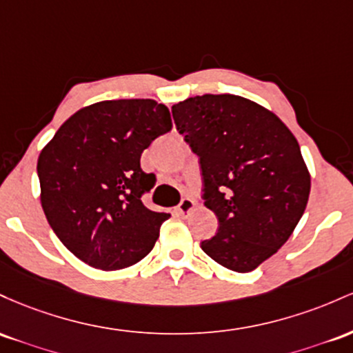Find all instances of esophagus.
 Listing matches in <instances>:
<instances>
[{"instance_id": "34e87169", "label": "esophagus", "mask_w": 353, "mask_h": 353, "mask_svg": "<svg viewBox=\"0 0 353 353\" xmlns=\"http://www.w3.org/2000/svg\"><path fill=\"white\" fill-rule=\"evenodd\" d=\"M193 207H195V201H193L190 196H183L176 210L181 213V215H188V213L193 210Z\"/></svg>"}]
</instances>
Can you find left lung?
Instances as JSON below:
<instances>
[{
    "label": "left lung",
    "mask_w": 353,
    "mask_h": 353,
    "mask_svg": "<svg viewBox=\"0 0 353 353\" xmlns=\"http://www.w3.org/2000/svg\"><path fill=\"white\" fill-rule=\"evenodd\" d=\"M172 113L219 219L201 250L228 270H255L290 239L307 207L310 175L299 141L276 114L236 94L188 98Z\"/></svg>",
    "instance_id": "8db88e82"
}]
</instances>
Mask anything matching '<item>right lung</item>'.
<instances>
[{
  "mask_svg": "<svg viewBox=\"0 0 353 353\" xmlns=\"http://www.w3.org/2000/svg\"><path fill=\"white\" fill-rule=\"evenodd\" d=\"M170 130L168 108L155 100L100 101L70 117L39 153L43 212L81 262L120 270L152 252L170 215L141 201L155 175L140 158Z\"/></svg>",
  "mask_w": 353,
  "mask_h": 353,
  "instance_id": "add662e5",
  "label": "right lung"
}]
</instances>
